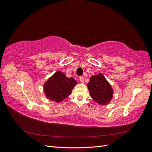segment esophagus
I'll return each mask as SVG.
<instances>
[{"mask_svg":"<svg viewBox=\"0 0 152 152\" xmlns=\"http://www.w3.org/2000/svg\"><path fill=\"white\" fill-rule=\"evenodd\" d=\"M79 80H80V82H81V83H82V84L84 83V77H80Z\"/></svg>","mask_w":152,"mask_h":152,"instance_id":"1","label":"esophagus"}]
</instances>
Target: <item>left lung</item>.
Returning <instances> with one entry per match:
<instances>
[{"label":"left lung","mask_w":152,"mask_h":152,"mask_svg":"<svg viewBox=\"0 0 152 152\" xmlns=\"http://www.w3.org/2000/svg\"><path fill=\"white\" fill-rule=\"evenodd\" d=\"M87 87L91 98L99 104L109 103L113 98L112 87L102 73L92 76Z\"/></svg>","instance_id":"1"}]
</instances>
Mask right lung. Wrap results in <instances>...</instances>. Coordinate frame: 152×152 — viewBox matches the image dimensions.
I'll use <instances>...</instances> for the list:
<instances>
[{
    "instance_id": "1",
    "label": "right lung",
    "mask_w": 152,
    "mask_h": 152,
    "mask_svg": "<svg viewBox=\"0 0 152 152\" xmlns=\"http://www.w3.org/2000/svg\"><path fill=\"white\" fill-rule=\"evenodd\" d=\"M77 84L73 78H68L64 73L57 71L44 84V93L47 98L59 103L71 94Z\"/></svg>"
}]
</instances>
